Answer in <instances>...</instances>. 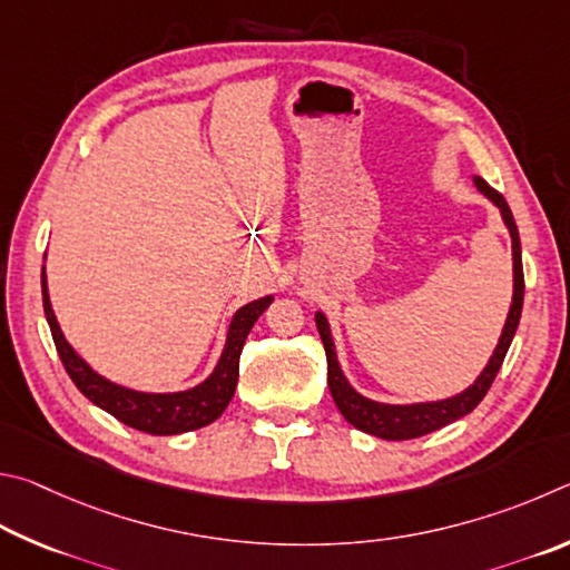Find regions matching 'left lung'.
<instances>
[{
    "label": "left lung",
    "instance_id": "obj_1",
    "mask_svg": "<svg viewBox=\"0 0 570 570\" xmlns=\"http://www.w3.org/2000/svg\"><path fill=\"white\" fill-rule=\"evenodd\" d=\"M475 185L498 209H501L503 223L508 225V229H511V239H513V305H511V313H508V321H505L501 341H498L495 353L491 361H488L485 371L478 375V381L461 395L448 397V401H438V403H415V405L375 403V401H367V397H363L361 393H355L351 383L345 381L341 365H337L335 345L331 337V325H327L323 313H317L315 315L317 333H321V337H323L325 355H327V385H331V393H333L337 411H341L345 421L355 425L357 431L377 435V438H383V441H411V438H421V435L433 433V431H438V428H443L448 423L458 421V417L471 413L473 407L483 401L485 393L491 391L495 375H498V371H501L508 347H511L513 335L518 331L521 311H523L525 283H523L521 237H518L515 219H513L511 207H508V203H505V197L481 177H475Z\"/></svg>",
    "mask_w": 570,
    "mask_h": 570
}]
</instances>
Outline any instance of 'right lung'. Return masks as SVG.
I'll use <instances>...</instances> for the list:
<instances>
[{
    "label": "right lung",
    "mask_w": 570,
    "mask_h": 570,
    "mask_svg": "<svg viewBox=\"0 0 570 570\" xmlns=\"http://www.w3.org/2000/svg\"><path fill=\"white\" fill-rule=\"evenodd\" d=\"M42 301H45V315L52 331V341L57 345L59 361H62L67 375L79 387V393L89 397L95 405L102 407L109 415H115L119 423H125L135 431H142L149 435H177L187 431H197V428L209 425L217 421L227 403L233 401L237 375H239V353H243L245 337L253 331V325L265 307L273 303V297H259V301L239 307L235 313L233 323L227 331V343L223 357H219L217 367L205 383H199L193 391L183 393H137L119 387L115 383L105 381L97 375L82 357H79L69 343L65 341L62 331H59L57 317L52 313L47 295V279L42 273Z\"/></svg>",
    "instance_id": "add662e5"
}]
</instances>
